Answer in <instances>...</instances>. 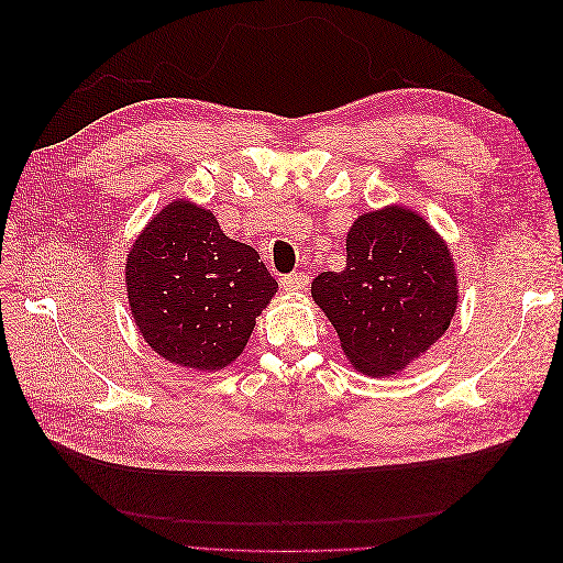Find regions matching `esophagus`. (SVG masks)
Returning a JSON list of instances; mask_svg holds the SVG:
<instances>
[{"label": "esophagus", "mask_w": 563, "mask_h": 563, "mask_svg": "<svg viewBox=\"0 0 563 563\" xmlns=\"http://www.w3.org/2000/svg\"><path fill=\"white\" fill-rule=\"evenodd\" d=\"M279 282H282L284 291L296 294V291H302V288L308 286V275H305V272H291V275H284Z\"/></svg>", "instance_id": "obj_1"}]
</instances>
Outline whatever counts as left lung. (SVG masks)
Listing matches in <instances>:
<instances>
[{"instance_id": "obj_1", "label": "left lung", "mask_w": 563, "mask_h": 563, "mask_svg": "<svg viewBox=\"0 0 563 563\" xmlns=\"http://www.w3.org/2000/svg\"><path fill=\"white\" fill-rule=\"evenodd\" d=\"M455 269L444 240L404 207L364 213L347 234L343 272H321L312 298L347 360L368 376H391L446 333Z\"/></svg>"}]
</instances>
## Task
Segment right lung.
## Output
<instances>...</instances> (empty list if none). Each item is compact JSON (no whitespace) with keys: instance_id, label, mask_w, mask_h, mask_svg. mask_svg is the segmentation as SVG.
<instances>
[{"instance_id":"1","label":"right lung","mask_w":563,"mask_h":563,"mask_svg":"<svg viewBox=\"0 0 563 563\" xmlns=\"http://www.w3.org/2000/svg\"><path fill=\"white\" fill-rule=\"evenodd\" d=\"M126 288L152 350L178 366L218 371L242 354L279 284L211 211L174 201L129 251Z\"/></svg>"}]
</instances>
